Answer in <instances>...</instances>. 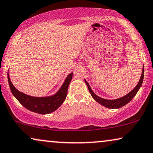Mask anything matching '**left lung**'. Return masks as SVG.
<instances>
[{"label": "left lung", "instance_id": "8db88e82", "mask_svg": "<svg viewBox=\"0 0 153 153\" xmlns=\"http://www.w3.org/2000/svg\"><path fill=\"white\" fill-rule=\"evenodd\" d=\"M143 78H144V66L143 67L142 74L139 80V82L138 83V84L136 85V86L135 87V88L133 89L131 92L128 93V94H126V96H123L122 98L114 99V100H107V99L102 98H100V97L98 96L97 95L95 94V93L92 91L90 85L88 84V83L87 82L86 79H85V82H86L87 86H88V88L89 90V92H90V94L91 95V96L93 97V98H94L96 102H98V103H100V105H102L106 107V108H108L117 109V108H122V107L124 106L125 105H126L127 103L129 102L130 101L132 100V98L136 96V94L138 93V90L140 89V86H142Z\"/></svg>", "mask_w": 153, "mask_h": 153}]
</instances>
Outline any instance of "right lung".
<instances>
[{
  "mask_svg": "<svg viewBox=\"0 0 153 153\" xmlns=\"http://www.w3.org/2000/svg\"><path fill=\"white\" fill-rule=\"evenodd\" d=\"M73 73L67 76L62 86L56 94L51 96L33 97L20 92L13 86L7 72V79L12 94L16 99L27 110L41 114H46L54 112L66 99L69 83L72 81Z\"/></svg>",
  "mask_w": 153,
  "mask_h": 153,
  "instance_id": "obj_1",
  "label": "right lung"
}]
</instances>
